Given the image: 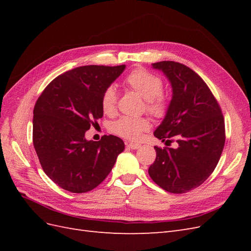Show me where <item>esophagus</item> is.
<instances>
[{"instance_id": "34e87169", "label": "esophagus", "mask_w": 251, "mask_h": 251, "mask_svg": "<svg viewBox=\"0 0 251 251\" xmlns=\"http://www.w3.org/2000/svg\"><path fill=\"white\" fill-rule=\"evenodd\" d=\"M126 146L128 149H131V150H137V149H139L141 147L139 143H132V142H126Z\"/></svg>"}]
</instances>
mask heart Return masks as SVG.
<instances>
[{
    "label": "heart",
    "instance_id": "1",
    "mask_svg": "<svg viewBox=\"0 0 251 251\" xmlns=\"http://www.w3.org/2000/svg\"><path fill=\"white\" fill-rule=\"evenodd\" d=\"M125 85L146 100L147 110L156 118H163L169 112L170 100L163 89L160 76L142 68H136L126 75ZM118 93L115 87L104 89L101 96L103 113L113 114L116 111ZM150 121L147 118L121 117L111 126L113 133L128 140H138L144 132L150 130Z\"/></svg>",
    "mask_w": 251,
    "mask_h": 251
}]
</instances>
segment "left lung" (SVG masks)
I'll list each match as a JSON object with an SVG mask.
<instances>
[{
  "instance_id": "8db88e82",
  "label": "left lung",
  "mask_w": 251,
  "mask_h": 251,
  "mask_svg": "<svg viewBox=\"0 0 251 251\" xmlns=\"http://www.w3.org/2000/svg\"><path fill=\"white\" fill-rule=\"evenodd\" d=\"M172 83L170 109L154 136L177 149L155 147L156 159L149 175L157 185L173 194H185L206 180L225 144L224 117L210 89L187 66L164 60L153 64Z\"/></svg>"
}]
</instances>
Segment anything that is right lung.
Masks as SVG:
<instances>
[{"label": "right lung", "mask_w": 251, "mask_h": 251, "mask_svg": "<svg viewBox=\"0 0 251 251\" xmlns=\"http://www.w3.org/2000/svg\"><path fill=\"white\" fill-rule=\"evenodd\" d=\"M126 66H82L58 75L44 89L33 109V146L43 171L68 192L100 185L125 143L114 135L100 141L85 133L103 115L101 96Z\"/></svg>", "instance_id": "obj_1"}]
</instances>
